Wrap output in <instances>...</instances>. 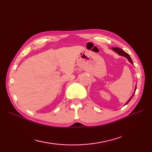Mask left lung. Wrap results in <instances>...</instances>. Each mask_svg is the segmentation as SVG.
<instances>
[{"mask_svg":"<svg viewBox=\"0 0 152 152\" xmlns=\"http://www.w3.org/2000/svg\"><path fill=\"white\" fill-rule=\"evenodd\" d=\"M112 49L114 50V51H115L116 53H117L119 55H121V56H122L126 57V58L128 59L129 61L131 64H133L131 58H130V56H129V54H127V53H126L125 51H124V50H123L122 49H121V48H112ZM136 89V87H135V91H134V93H133V94L131 96V97L130 98V99L127 101V102L125 104H127V103H128L129 102H130L131 99H132V98L133 97V96H134V93H135Z\"/></svg>","mask_w":152,"mask_h":152,"instance_id":"obj_1","label":"left lung"}]
</instances>
